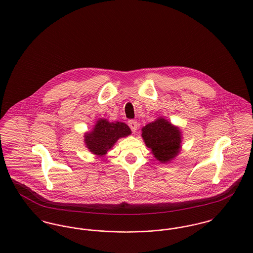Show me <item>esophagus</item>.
<instances>
[{
    "label": "esophagus",
    "mask_w": 253,
    "mask_h": 253,
    "mask_svg": "<svg viewBox=\"0 0 253 253\" xmlns=\"http://www.w3.org/2000/svg\"><path fill=\"white\" fill-rule=\"evenodd\" d=\"M128 126H129V127H130V129H131L132 132H135V131L137 130V128H138V124H137V122L134 121V120L128 121Z\"/></svg>",
    "instance_id": "esophagus-1"
}]
</instances>
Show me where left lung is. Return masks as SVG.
<instances>
[{"instance_id":"8db88e82","label":"left lung","mask_w":253,"mask_h":253,"mask_svg":"<svg viewBox=\"0 0 253 253\" xmlns=\"http://www.w3.org/2000/svg\"><path fill=\"white\" fill-rule=\"evenodd\" d=\"M142 138L151 153L162 164L170 163L182 148V132L177 126L163 117L142 127Z\"/></svg>"}]
</instances>
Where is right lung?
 Returning a JSON list of instances; mask_svg holds the SVG:
<instances>
[{
	"label": "right lung",
	"mask_w": 253,
	"mask_h": 253,
	"mask_svg": "<svg viewBox=\"0 0 253 253\" xmlns=\"http://www.w3.org/2000/svg\"><path fill=\"white\" fill-rule=\"evenodd\" d=\"M130 134L131 130L126 124L122 122L110 123L107 119H99L93 128L84 133V141L89 152L103 157L120 138Z\"/></svg>",
	"instance_id": "add662e5"
}]
</instances>
